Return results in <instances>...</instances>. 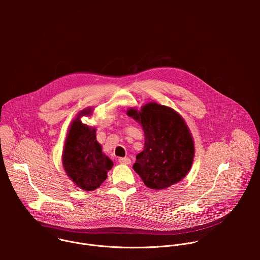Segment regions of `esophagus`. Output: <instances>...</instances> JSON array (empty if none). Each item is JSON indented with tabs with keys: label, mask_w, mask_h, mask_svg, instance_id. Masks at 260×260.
Wrapping results in <instances>:
<instances>
[{
	"label": "esophagus",
	"mask_w": 260,
	"mask_h": 260,
	"mask_svg": "<svg viewBox=\"0 0 260 260\" xmlns=\"http://www.w3.org/2000/svg\"><path fill=\"white\" fill-rule=\"evenodd\" d=\"M118 161H119V164H121V165H129V164H131V159H129L128 157H120V158L118 159Z\"/></svg>",
	"instance_id": "obj_1"
}]
</instances>
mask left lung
Segmentation results:
<instances>
[{
  "label": "left lung",
  "mask_w": 260,
  "mask_h": 260,
  "mask_svg": "<svg viewBox=\"0 0 260 260\" xmlns=\"http://www.w3.org/2000/svg\"><path fill=\"white\" fill-rule=\"evenodd\" d=\"M144 131V150L133 169L147 187L166 189L181 181L190 171L194 143L184 119L170 107L150 102L140 111L127 110Z\"/></svg>",
  "instance_id": "obj_1"
}]
</instances>
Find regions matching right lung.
I'll list each match as a JSON object with an SVG mask.
<instances>
[{
  "instance_id": "right-lung-1",
  "label": "right lung",
  "mask_w": 260,
  "mask_h": 260,
  "mask_svg": "<svg viewBox=\"0 0 260 260\" xmlns=\"http://www.w3.org/2000/svg\"><path fill=\"white\" fill-rule=\"evenodd\" d=\"M91 109L82 110L70 125L62 151V166L69 178L85 191L101 186L113 162L102 152L95 128L81 121L91 114Z\"/></svg>"
}]
</instances>
